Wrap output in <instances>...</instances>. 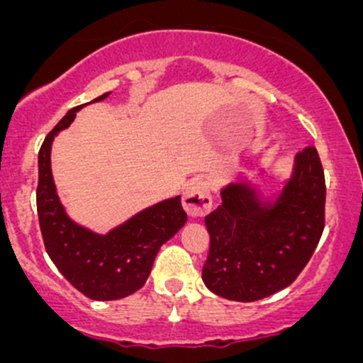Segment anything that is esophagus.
<instances>
[{
  "label": "esophagus",
  "instance_id": "34e87169",
  "mask_svg": "<svg viewBox=\"0 0 363 363\" xmlns=\"http://www.w3.org/2000/svg\"><path fill=\"white\" fill-rule=\"evenodd\" d=\"M182 203H184L186 212L191 218H202L212 208V196L208 184L202 179H195L186 188L184 196H182Z\"/></svg>",
  "mask_w": 363,
  "mask_h": 363
}]
</instances>
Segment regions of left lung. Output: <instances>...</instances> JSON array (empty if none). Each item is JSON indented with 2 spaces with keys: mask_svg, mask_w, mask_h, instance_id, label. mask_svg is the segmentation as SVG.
Masks as SVG:
<instances>
[{
  "mask_svg": "<svg viewBox=\"0 0 363 363\" xmlns=\"http://www.w3.org/2000/svg\"><path fill=\"white\" fill-rule=\"evenodd\" d=\"M325 191L314 147L295 156L277 191H262L258 181L244 177L223 186V203L205 216L211 235L205 286L235 302H255L290 286L323 233Z\"/></svg>",
  "mask_w": 363,
  "mask_h": 363,
  "instance_id": "left-lung-1",
  "label": "left lung"
}]
</instances>
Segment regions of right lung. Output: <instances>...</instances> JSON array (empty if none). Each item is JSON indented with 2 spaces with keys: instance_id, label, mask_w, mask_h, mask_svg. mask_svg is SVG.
Returning a JSON list of instances; mask_svg holds the SVG:
<instances>
[{
  "instance_id": "right-lung-1",
  "label": "right lung",
  "mask_w": 363,
  "mask_h": 363,
  "mask_svg": "<svg viewBox=\"0 0 363 363\" xmlns=\"http://www.w3.org/2000/svg\"><path fill=\"white\" fill-rule=\"evenodd\" d=\"M108 94L89 104L105 100ZM86 105L68 111L40 147L36 208L43 244L57 270L80 294L105 302L124 298L144 286L160 247L184 226L188 216L181 196H172L145 207L107 233L93 232L69 218L54 184L50 151L54 138Z\"/></svg>"
}]
</instances>
